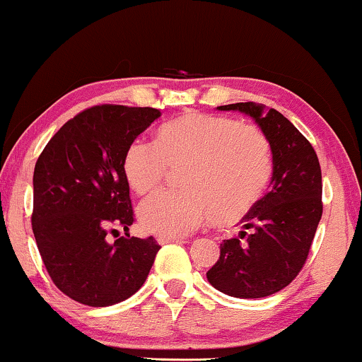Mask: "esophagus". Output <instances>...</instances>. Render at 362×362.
<instances>
[{"instance_id":"obj_1","label":"esophagus","mask_w":362,"mask_h":362,"mask_svg":"<svg viewBox=\"0 0 362 362\" xmlns=\"http://www.w3.org/2000/svg\"><path fill=\"white\" fill-rule=\"evenodd\" d=\"M157 243L159 244H169V243H187V238H167V236H159L157 238Z\"/></svg>"}]
</instances>
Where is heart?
Returning <instances> with one entry per match:
<instances>
[{
  "mask_svg": "<svg viewBox=\"0 0 362 362\" xmlns=\"http://www.w3.org/2000/svg\"><path fill=\"white\" fill-rule=\"evenodd\" d=\"M182 165L185 190L159 192L141 203L146 231L187 236L213 213L220 225H234L266 193L274 160L257 128L206 113H185L162 124L154 144L132 141L123 160L126 180L139 195L156 190L169 167Z\"/></svg>",
  "mask_w": 362,
  "mask_h": 362,
  "instance_id": "obj_1",
  "label": "heart"
}]
</instances>
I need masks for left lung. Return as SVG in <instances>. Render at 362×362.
Wrapping results in <instances>:
<instances>
[{"label":"left lung","mask_w":362,"mask_h":362,"mask_svg":"<svg viewBox=\"0 0 362 362\" xmlns=\"http://www.w3.org/2000/svg\"><path fill=\"white\" fill-rule=\"evenodd\" d=\"M218 110L256 119L271 144L274 169L271 190L243 218L239 238L220 244L206 279L231 297H267L287 287L307 262L323 213L322 169L313 146L277 110L266 113L252 101Z\"/></svg>","instance_id":"1"}]
</instances>
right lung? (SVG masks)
Returning a JSON list of instances; mask_svg holds the SVG:
<instances>
[{"label":"right lung","instance_id":"right-lung-1","mask_svg":"<svg viewBox=\"0 0 362 362\" xmlns=\"http://www.w3.org/2000/svg\"><path fill=\"white\" fill-rule=\"evenodd\" d=\"M159 116L149 106H91L55 132L35 162L34 238L55 287L75 302L119 303L149 276L160 249L154 238L126 234L110 244L106 234L134 223L124 154Z\"/></svg>","mask_w":362,"mask_h":362}]
</instances>
